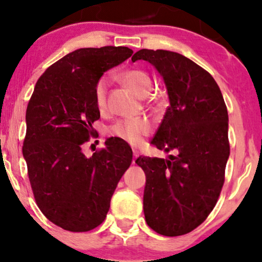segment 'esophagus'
<instances>
[{"label":"esophagus","mask_w":262,"mask_h":262,"mask_svg":"<svg viewBox=\"0 0 262 262\" xmlns=\"http://www.w3.org/2000/svg\"><path fill=\"white\" fill-rule=\"evenodd\" d=\"M137 157H138V152H136V150H134V161H132V163H135V161H136V159H137Z\"/></svg>","instance_id":"1"}]
</instances>
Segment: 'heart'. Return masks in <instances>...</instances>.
<instances>
[{
	"label": "heart",
	"mask_w": 262,
	"mask_h": 262,
	"mask_svg": "<svg viewBox=\"0 0 262 262\" xmlns=\"http://www.w3.org/2000/svg\"><path fill=\"white\" fill-rule=\"evenodd\" d=\"M121 81L127 85L131 91H134L138 97L146 98L152 93L155 82L148 72L141 69L126 70L120 75ZM109 88V79L103 76L95 83L94 95L95 103L100 110L106 105V94ZM150 132V124L146 119H130L122 120L112 127V134L114 136L121 138L132 146H138L142 142L143 137Z\"/></svg>",
	"instance_id": "1"
}]
</instances>
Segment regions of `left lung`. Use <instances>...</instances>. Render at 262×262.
<instances>
[{"mask_svg": "<svg viewBox=\"0 0 262 262\" xmlns=\"http://www.w3.org/2000/svg\"><path fill=\"white\" fill-rule=\"evenodd\" d=\"M131 60L152 64L168 92L169 106L150 143L178 152L136 159L146 174L144 218L162 235L186 234L207 218L222 190L229 158L226 103L213 77L178 52L142 49Z\"/></svg>", "mask_w": 262, "mask_h": 262, "instance_id": "obj_1", "label": "left lung"}]
</instances>
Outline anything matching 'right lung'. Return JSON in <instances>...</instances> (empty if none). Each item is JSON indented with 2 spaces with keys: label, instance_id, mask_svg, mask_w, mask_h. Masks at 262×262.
I'll use <instances>...</instances> for the list:
<instances>
[{
  "label": "right lung",
  "instance_id": "obj_1",
  "mask_svg": "<svg viewBox=\"0 0 262 262\" xmlns=\"http://www.w3.org/2000/svg\"><path fill=\"white\" fill-rule=\"evenodd\" d=\"M126 46L83 48L51 64L28 103L23 157L40 211L70 232H88L105 220L110 200L132 162L125 141L85 157L82 147L100 118L95 83L132 55Z\"/></svg>",
  "mask_w": 262,
  "mask_h": 262
}]
</instances>
